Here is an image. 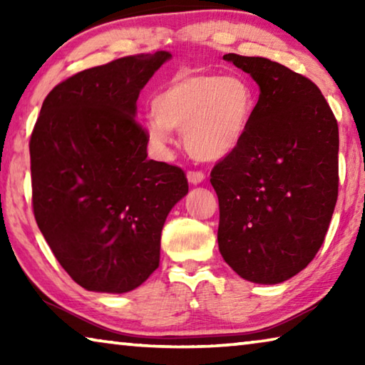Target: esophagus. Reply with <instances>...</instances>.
<instances>
[{
    "label": "esophagus",
    "instance_id": "1",
    "mask_svg": "<svg viewBox=\"0 0 365 365\" xmlns=\"http://www.w3.org/2000/svg\"><path fill=\"white\" fill-rule=\"evenodd\" d=\"M187 178H188V182H190L191 185H200V183L205 182L206 175L202 174V172H195V170H191V172H188Z\"/></svg>",
    "mask_w": 365,
    "mask_h": 365
}]
</instances>
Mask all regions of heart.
<instances>
[{
    "label": "heart",
    "instance_id": "obj_1",
    "mask_svg": "<svg viewBox=\"0 0 365 365\" xmlns=\"http://www.w3.org/2000/svg\"><path fill=\"white\" fill-rule=\"evenodd\" d=\"M256 114V90L245 77L178 72L154 95L145 132L159 150L172 143V130L183 132L191 158L219 163L245 143Z\"/></svg>",
    "mask_w": 365,
    "mask_h": 365
}]
</instances>
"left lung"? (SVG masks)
<instances>
[{"label":"left lung","instance_id":"left-lung-1","mask_svg":"<svg viewBox=\"0 0 365 365\" xmlns=\"http://www.w3.org/2000/svg\"><path fill=\"white\" fill-rule=\"evenodd\" d=\"M259 85L257 114L215 165L219 251L242 279L277 285L324 243L338 197V123L316 83L267 58L228 53Z\"/></svg>","mask_w":365,"mask_h":365}]
</instances>
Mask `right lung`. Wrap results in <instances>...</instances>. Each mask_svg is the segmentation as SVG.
I'll list each match as a JSON object with an SVG mask.
<instances>
[{
	"label": "right lung",
	"instance_id": "add662e5",
	"mask_svg": "<svg viewBox=\"0 0 365 365\" xmlns=\"http://www.w3.org/2000/svg\"><path fill=\"white\" fill-rule=\"evenodd\" d=\"M172 54L115 59L49 91L30 138L34 214L64 270L122 294L159 265L160 232L188 193L183 170L148 159L137 100Z\"/></svg>",
	"mask_w": 365,
	"mask_h": 365
}]
</instances>
